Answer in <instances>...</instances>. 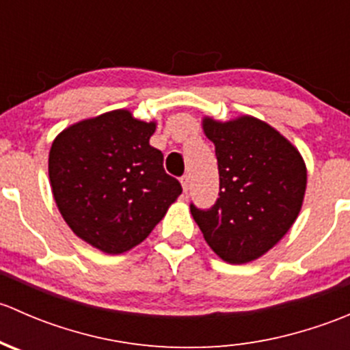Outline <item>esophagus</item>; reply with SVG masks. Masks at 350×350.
I'll return each instance as SVG.
<instances>
[{
	"label": "esophagus",
	"instance_id": "1",
	"mask_svg": "<svg viewBox=\"0 0 350 350\" xmlns=\"http://www.w3.org/2000/svg\"><path fill=\"white\" fill-rule=\"evenodd\" d=\"M181 186H183V191L188 193V189H189V176L188 174H185L181 178Z\"/></svg>",
	"mask_w": 350,
	"mask_h": 350
}]
</instances>
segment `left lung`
<instances>
[{
  "instance_id": "8db88e82",
  "label": "left lung",
  "mask_w": 350,
  "mask_h": 350,
  "mask_svg": "<svg viewBox=\"0 0 350 350\" xmlns=\"http://www.w3.org/2000/svg\"><path fill=\"white\" fill-rule=\"evenodd\" d=\"M220 174L217 203L191 215L208 245L228 264H245L273 249L293 227L306 189L301 154L276 129L243 115L204 116Z\"/></svg>"
}]
</instances>
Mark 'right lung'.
I'll return each instance as SVG.
<instances>
[{
  "label": "right lung",
  "instance_id": "add662e5",
  "mask_svg": "<svg viewBox=\"0 0 350 350\" xmlns=\"http://www.w3.org/2000/svg\"><path fill=\"white\" fill-rule=\"evenodd\" d=\"M155 122L113 109L62 130L49 152L52 195L70 230L101 252L149 237L183 188L149 144Z\"/></svg>",
  "mask_w": 350,
  "mask_h": 350
}]
</instances>
